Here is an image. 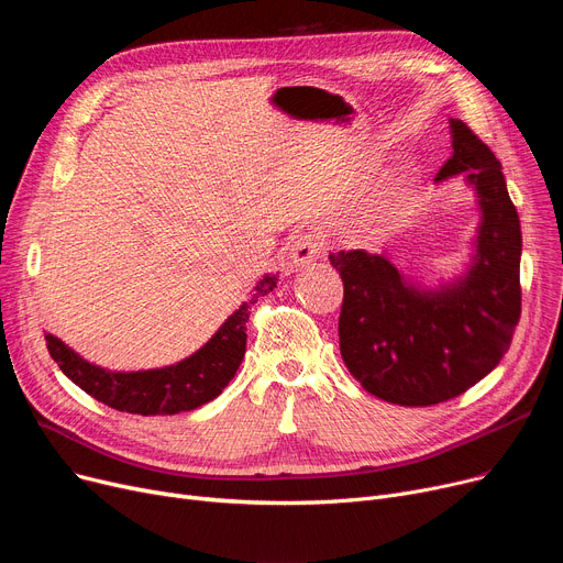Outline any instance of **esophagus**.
<instances>
[{
	"label": "esophagus",
	"instance_id": "esophagus-1",
	"mask_svg": "<svg viewBox=\"0 0 563 563\" xmlns=\"http://www.w3.org/2000/svg\"><path fill=\"white\" fill-rule=\"evenodd\" d=\"M323 251V240L317 232H303L299 236H294L291 249H289V257L297 266H306L314 260H319Z\"/></svg>",
	"mask_w": 563,
	"mask_h": 563
}]
</instances>
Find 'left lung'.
Returning <instances> with one entry per match:
<instances>
[{
    "label": "left lung",
    "mask_w": 563,
    "mask_h": 563,
    "mask_svg": "<svg viewBox=\"0 0 563 563\" xmlns=\"http://www.w3.org/2000/svg\"><path fill=\"white\" fill-rule=\"evenodd\" d=\"M450 128L454 153L435 183L463 173L482 210L467 272L450 285L422 289L383 253H331L344 283L342 361L369 395L399 406H433L463 395L499 365L520 319L522 234L505 173L463 121L452 118Z\"/></svg>",
    "instance_id": "1"
}]
</instances>
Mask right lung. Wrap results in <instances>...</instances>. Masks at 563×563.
<instances>
[{"mask_svg":"<svg viewBox=\"0 0 563 563\" xmlns=\"http://www.w3.org/2000/svg\"><path fill=\"white\" fill-rule=\"evenodd\" d=\"M276 276H264L253 297L234 310L212 340L177 365L145 372H107L86 363L54 335H45L47 351L62 372L86 395L134 416H175L217 399L240 369L246 353V321L251 306L276 287Z\"/></svg>","mask_w":563,"mask_h":563,"instance_id":"obj_1","label":"right lung"}]
</instances>
